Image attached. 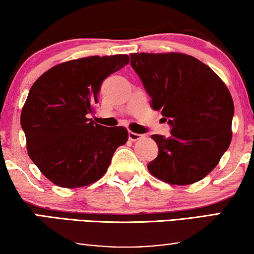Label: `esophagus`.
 <instances>
[{
  "label": "esophagus",
  "instance_id": "esophagus-1",
  "mask_svg": "<svg viewBox=\"0 0 254 254\" xmlns=\"http://www.w3.org/2000/svg\"><path fill=\"white\" fill-rule=\"evenodd\" d=\"M128 138H129L130 141H138V140H142V138H143V135L129 131V133H128Z\"/></svg>",
  "mask_w": 254,
  "mask_h": 254
}]
</instances>
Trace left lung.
Returning <instances> with one entry per match:
<instances>
[{
    "instance_id": "1",
    "label": "left lung",
    "mask_w": 254,
    "mask_h": 254,
    "mask_svg": "<svg viewBox=\"0 0 254 254\" xmlns=\"http://www.w3.org/2000/svg\"><path fill=\"white\" fill-rule=\"evenodd\" d=\"M130 65L172 128L170 136L151 135L158 155L148 164L156 178L190 185L204 178L231 142L234 102L207 64L182 53H134Z\"/></svg>"
}]
</instances>
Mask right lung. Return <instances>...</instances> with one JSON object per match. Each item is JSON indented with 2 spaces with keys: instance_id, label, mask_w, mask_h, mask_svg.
Segmentation results:
<instances>
[{
  "instance_id": "right-lung-1",
  "label": "right lung",
  "mask_w": 254,
  "mask_h": 254,
  "mask_svg": "<svg viewBox=\"0 0 254 254\" xmlns=\"http://www.w3.org/2000/svg\"><path fill=\"white\" fill-rule=\"evenodd\" d=\"M129 62L126 54L64 62L31 86L20 114L30 158L55 185H90L107 171L117 148L127 142L125 127L89 119L102 83Z\"/></svg>"
}]
</instances>
